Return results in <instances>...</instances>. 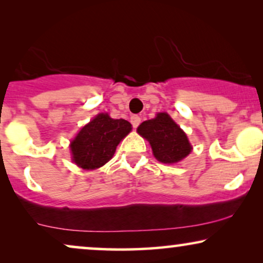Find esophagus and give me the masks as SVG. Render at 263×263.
I'll list each match as a JSON object with an SVG mask.
<instances>
[{
    "instance_id": "34e87169",
    "label": "esophagus",
    "mask_w": 263,
    "mask_h": 263,
    "mask_svg": "<svg viewBox=\"0 0 263 263\" xmlns=\"http://www.w3.org/2000/svg\"><path fill=\"white\" fill-rule=\"evenodd\" d=\"M130 122H132L133 127H134V128H138V127H139V124L141 123V117L138 116V115H134V116H132V117H130Z\"/></svg>"
}]
</instances>
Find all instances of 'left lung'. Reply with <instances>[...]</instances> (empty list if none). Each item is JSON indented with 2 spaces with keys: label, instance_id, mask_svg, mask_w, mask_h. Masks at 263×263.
Wrapping results in <instances>:
<instances>
[{
  "label": "left lung",
  "instance_id": "left-lung-1",
  "mask_svg": "<svg viewBox=\"0 0 263 263\" xmlns=\"http://www.w3.org/2000/svg\"><path fill=\"white\" fill-rule=\"evenodd\" d=\"M138 133L148 140L154 157L164 164L177 163L192 152L184 132L166 112H160L153 120L142 122Z\"/></svg>",
  "mask_w": 263,
  "mask_h": 263
}]
</instances>
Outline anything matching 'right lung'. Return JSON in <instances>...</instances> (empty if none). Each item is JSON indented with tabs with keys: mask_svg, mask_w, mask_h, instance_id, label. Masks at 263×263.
Segmentation results:
<instances>
[{
	"mask_svg": "<svg viewBox=\"0 0 263 263\" xmlns=\"http://www.w3.org/2000/svg\"><path fill=\"white\" fill-rule=\"evenodd\" d=\"M132 130L125 120H114L107 114H99L79 132L70 143L74 163L85 170L103 166L112 158L122 139Z\"/></svg>",
	"mask_w": 263,
	"mask_h": 263,
	"instance_id": "1",
	"label": "right lung"
}]
</instances>
